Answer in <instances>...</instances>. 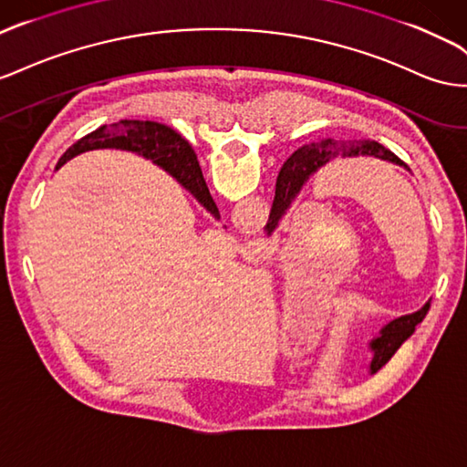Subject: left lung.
<instances>
[{"mask_svg":"<svg viewBox=\"0 0 467 467\" xmlns=\"http://www.w3.org/2000/svg\"><path fill=\"white\" fill-rule=\"evenodd\" d=\"M377 157L389 162H395L399 167L407 165L402 162L395 153H390L389 149L375 141H351V143H334V141H322L305 145L296 149L295 153L286 159L283 165L279 179H276V191H275V202L271 208V218H269V228H276L286 210L291 208L295 198L300 194L302 186H305L314 172H318L327 162L334 161L336 157ZM431 310V300L424 302V306L417 312L402 314V317L390 320L385 324L379 334L371 337L368 342V349L371 354L369 361V373H377L383 365L395 356V351L400 348V344L414 332L417 324L424 320V317Z\"/></svg>","mask_w":467,"mask_h":467,"instance_id":"1","label":"left lung"}]
</instances>
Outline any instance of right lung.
Instances as JSON below:
<instances>
[{"label": "right lung", "instance_id": "obj_1", "mask_svg": "<svg viewBox=\"0 0 467 467\" xmlns=\"http://www.w3.org/2000/svg\"><path fill=\"white\" fill-rule=\"evenodd\" d=\"M94 149H121L141 155L147 161H153L157 167L167 171L176 179L188 194H192L196 202L202 206L212 218L220 220V212L213 202L206 181L200 171L194 150L182 137L171 128L157 121H119L111 123L109 128H99L72 145L65 155L60 157L58 167L86 150Z\"/></svg>", "mask_w": 467, "mask_h": 467}]
</instances>
